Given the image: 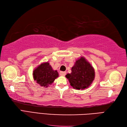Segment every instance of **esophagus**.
<instances>
[{
  "label": "esophagus",
  "instance_id": "34e87169",
  "mask_svg": "<svg viewBox=\"0 0 127 127\" xmlns=\"http://www.w3.org/2000/svg\"><path fill=\"white\" fill-rule=\"evenodd\" d=\"M59 74H60V75H61V76H64L66 75V72H60L59 73Z\"/></svg>",
  "mask_w": 127,
  "mask_h": 127
}]
</instances>
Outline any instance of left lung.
<instances>
[{
    "label": "left lung",
    "mask_w": 127,
    "mask_h": 127,
    "mask_svg": "<svg viewBox=\"0 0 127 127\" xmlns=\"http://www.w3.org/2000/svg\"><path fill=\"white\" fill-rule=\"evenodd\" d=\"M71 86L76 89L88 88L95 78L94 68L83 57L75 62L72 68V72L66 75Z\"/></svg>",
    "instance_id": "left-lung-1"
}]
</instances>
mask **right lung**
Masks as SVG:
<instances>
[{
  "mask_svg": "<svg viewBox=\"0 0 127 127\" xmlns=\"http://www.w3.org/2000/svg\"><path fill=\"white\" fill-rule=\"evenodd\" d=\"M34 80L44 87H47L59 76L57 70H54L48 62L42 63L37 67L33 73Z\"/></svg>",
  "mask_w": 127,
  "mask_h": 127,
  "instance_id": "right-lung-1",
  "label": "right lung"
}]
</instances>
